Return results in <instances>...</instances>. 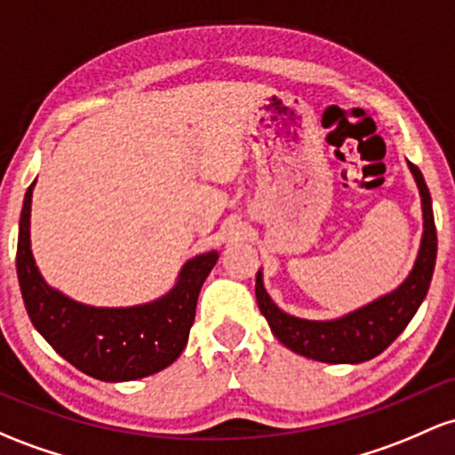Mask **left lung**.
<instances>
[{"instance_id":"obj_1","label":"left lung","mask_w":455,"mask_h":455,"mask_svg":"<svg viewBox=\"0 0 455 455\" xmlns=\"http://www.w3.org/2000/svg\"><path fill=\"white\" fill-rule=\"evenodd\" d=\"M423 212V235L417 259L406 281L365 307L337 319H302L289 315L269 298L263 287V272H257L259 311L267 319L274 337L300 356L331 365H356L376 358L403 332L430 289L436 263V227H434L432 198L421 171L408 162Z\"/></svg>"}]
</instances>
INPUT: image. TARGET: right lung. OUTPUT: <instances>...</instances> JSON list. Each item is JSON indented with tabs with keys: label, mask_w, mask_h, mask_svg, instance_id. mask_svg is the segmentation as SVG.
<instances>
[{
	"label": "right lung",
	"mask_w": 455,
	"mask_h": 455,
	"mask_svg": "<svg viewBox=\"0 0 455 455\" xmlns=\"http://www.w3.org/2000/svg\"><path fill=\"white\" fill-rule=\"evenodd\" d=\"M25 192L19 220L17 276L34 328L64 361L103 382L153 376L181 356L196 315L198 293L216 266V251L186 261L177 283L157 300L136 307H90L64 296L43 278L29 242L32 192Z\"/></svg>",
	"instance_id": "1"
}]
</instances>
